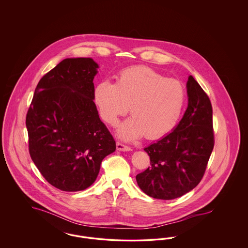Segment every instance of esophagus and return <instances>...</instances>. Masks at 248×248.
Returning <instances> with one entry per match:
<instances>
[{
    "label": "esophagus",
    "mask_w": 248,
    "mask_h": 248,
    "mask_svg": "<svg viewBox=\"0 0 248 248\" xmlns=\"http://www.w3.org/2000/svg\"><path fill=\"white\" fill-rule=\"evenodd\" d=\"M116 148H117V150L120 151V152H129V151H131L130 147L126 146V145H124V144H122L120 142L116 143Z\"/></svg>",
    "instance_id": "obj_1"
}]
</instances>
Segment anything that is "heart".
Wrapping results in <instances>:
<instances>
[{"label":"heart","instance_id":"obj_1","mask_svg":"<svg viewBox=\"0 0 248 248\" xmlns=\"http://www.w3.org/2000/svg\"><path fill=\"white\" fill-rule=\"evenodd\" d=\"M94 101L101 119L115 126L130 106L132 117L119 127L118 136L133 140L163 138L175 128L186 102L184 86L149 67L120 71L115 83L104 80L95 85Z\"/></svg>","mask_w":248,"mask_h":248}]
</instances>
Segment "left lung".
Masks as SVG:
<instances>
[{"mask_svg": "<svg viewBox=\"0 0 248 248\" xmlns=\"http://www.w3.org/2000/svg\"><path fill=\"white\" fill-rule=\"evenodd\" d=\"M188 107L176 128L144 151L151 166L137 175L140 189L149 196L172 200L194 189L203 177L214 148L210 99L189 75Z\"/></svg>", "mask_w": 248, "mask_h": 248, "instance_id": "8db88e82", "label": "left lung"}]
</instances>
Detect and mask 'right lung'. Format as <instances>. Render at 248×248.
<instances>
[{
    "label": "right lung",
    "mask_w": 248,
    "mask_h": 248,
    "mask_svg": "<svg viewBox=\"0 0 248 248\" xmlns=\"http://www.w3.org/2000/svg\"><path fill=\"white\" fill-rule=\"evenodd\" d=\"M98 65L90 58L62 60L37 84L26 126L34 165L52 186L83 190L102 160L116 150L94 102Z\"/></svg>",
    "instance_id": "right-lung-1"
}]
</instances>
